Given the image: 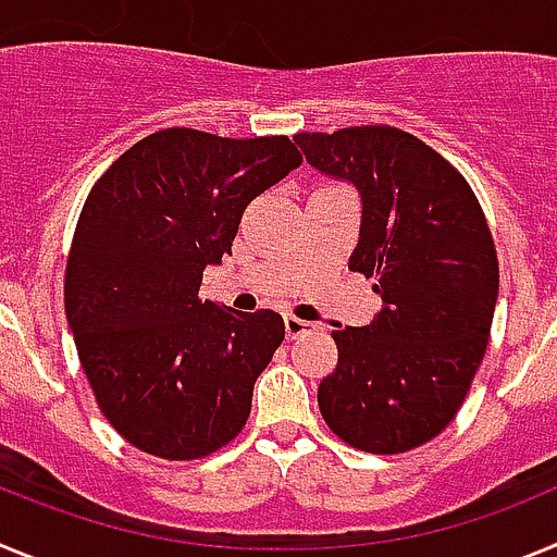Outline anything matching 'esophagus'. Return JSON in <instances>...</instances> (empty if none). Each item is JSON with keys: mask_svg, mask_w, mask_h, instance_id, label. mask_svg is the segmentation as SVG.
<instances>
[{"mask_svg": "<svg viewBox=\"0 0 557 557\" xmlns=\"http://www.w3.org/2000/svg\"><path fill=\"white\" fill-rule=\"evenodd\" d=\"M284 332H287L289 339H295V337H301V334L312 332V323H307V321H301V318H293V314H287V318H284Z\"/></svg>", "mask_w": 557, "mask_h": 557, "instance_id": "1", "label": "esophagus"}]
</instances>
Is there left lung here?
<instances>
[{
  "label": "left lung",
  "instance_id": "left-lung-1",
  "mask_svg": "<svg viewBox=\"0 0 557 557\" xmlns=\"http://www.w3.org/2000/svg\"><path fill=\"white\" fill-rule=\"evenodd\" d=\"M309 166L359 195L348 270L376 275L382 309L334 332L318 387L329 430L373 455L426 444L449 424L488 346L499 268L474 191L430 145L387 125L298 133Z\"/></svg>",
  "mask_w": 557,
  "mask_h": 557
}]
</instances>
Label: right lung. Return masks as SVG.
Instances as JSON below:
<instances>
[{
	"label": "right lung",
	"instance_id": "obj_1",
	"mask_svg": "<svg viewBox=\"0 0 557 557\" xmlns=\"http://www.w3.org/2000/svg\"><path fill=\"white\" fill-rule=\"evenodd\" d=\"M301 164L287 136L166 127L95 184L66 264V321L97 405L127 444L195 460L250 416L282 314L200 301L245 206Z\"/></svg>",
	"mask_w": 557,
	"mask_h": 557
}]
</instances>
